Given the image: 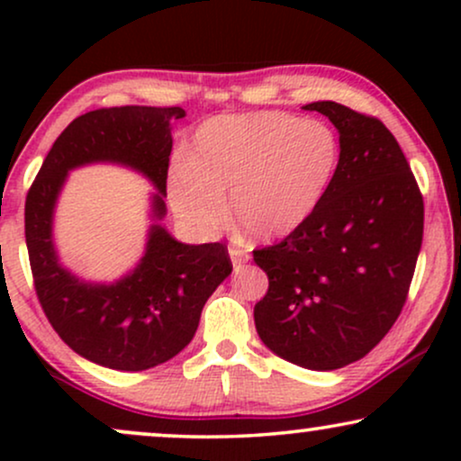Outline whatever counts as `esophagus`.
Returning a JSON list of instances; mask_svg holds the SVG:
<instances>
[{
  "label": "esophagus",
  "mask_w": 461,
  "mask_h": 461,
  "mask_svg": "<svg viewBox=\"0 0 461 461\" xmlns=\"http://www.w3.org/2000/svg\"><path fill=\"white\" fill-rule=\"evenodd\" d=\"M230 258H231V264H234V268L242 267V264L249 262V253L242 251V249H236V247H230Z\"/></svg>",
  "instance_id": "esophagus-1"
}]
</instances>
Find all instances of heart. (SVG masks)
Masks as SVG:
<instances>
[{
	"label": "heart",
	"mask_w": 461,
	"mask_h": 461,
	"mask_svg": "<svg viewBox=\"0 0 461 461\" xmlns=\"http://www.w3.org/2000/svg\"><path fill=\"white\" fill-rule=\"evenodd\" d=\"M340 162L336 131L285 113L221 114L197 130L188 158L168 173L171 208L212 234L227 221L271 240L299 230L325 199Z\"/></svg>",
	"instance_id": "obj_1"
}]
</instances>
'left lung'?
<instances>
[{
    "label": "left lung",
    "mask_w": 461,
    "mask_h": 461,
    "mask_svg": "<svg viewBox=\"0 0 461 461\" xmlns=\"http://www.w3.org/2000/svg\"><path fill=\"white\" fill-rule=\"evenodd\" d=\"M340 134V162L319 210L282 242L253 251L268 293L253 310L275 356L310 370L362 359L407 299L422 245V194L375 116L314 102Z\"/></svg>",
    "instance_id": "obj_1"
}]
</instances>
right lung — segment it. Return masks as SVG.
I'll return each instance as SVG.
<instances>
[{"label": "right lung", "instance_id": "add662e5", "mask_svg": "<svg viewBox=\"0 0 461 461\" xmlns=\"http://www.w3.org/2000/svg\"><path fill=\"white\" fill-rule=\"evenodd\" d=\"M182 108L121 105L77 116L58 136L25 199V245L36 294L58 336L77 356L114 370H147L193 340L201 310L231 273L223 242L184 245L160 221L167 214L171 123ZM119 163L154 184L152 225L141 262L114 283H88L59 262L55 203L68 170Z\"/></svg>", "mask_w": 461, "mask_h": 461}]
</instances>
